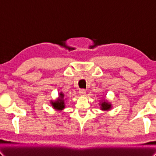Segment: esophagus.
I'll return each mask as SVG.
<instances>
[{"instance_id": "34e87169", "label": "esophagus", "mask_w": 156, "mask_h": 156, "mask_svg": "<svg viewBox=\"0 0 156 156\" xmlns=\"http://www.w3.org/2000/svg\"><path fill=\"white\" fill-rule=\"evenodd\" d=\"M79 94L81 96H83L85 94H86V90H85L84 89H80V90H79Z\"/></svg>"}]
</instances>
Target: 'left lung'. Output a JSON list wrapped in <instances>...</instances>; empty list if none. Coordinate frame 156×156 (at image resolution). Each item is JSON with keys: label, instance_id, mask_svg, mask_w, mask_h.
Segmentation results:
<instances>
[{"label": "left lung", "instance_id": "1", "mask_svg": "<svg viewBox=\"0 0 156 156\" xmlns=\"http://www.w3.org/2000/svg\"><path fill=\"white\" fill-rule=\"evenodd\" d=\"M99 105H100V109L102 111H109L112 109V105L108 101L105 100V99H103L102 101H101V102L99 103Z\"/></svg>", "mask_w": 156, "mask_h": 156}]
</instances>
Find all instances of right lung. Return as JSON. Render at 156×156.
<instances>
[{
    "mask_svg": "<svg viewBox=\"0 0 156 156\" xmlns=\"http://www.w3.org/2000/svg\"><path fill=\"white\" fill-rule=\"evenodd\" d=\"M64 94L62 92L59 93V97L55 101H51V105L53 108L57 111H62L66 108L65 99H64Z\"/></svg>",
    "mask_w": 156,
    "mask_h": 156,
    "instance_id": "add662e5",
    "label": "right lung"
}]
</instances>
